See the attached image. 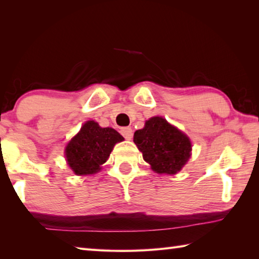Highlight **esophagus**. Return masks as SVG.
Returning a JSON list of instances; mask_svg holds the SVG:
<instances>
[{"instance_id": "34e87169", "label": "esophagus", "mask_w": 259, "mask_h": 259, "mask_svg": "<svg viewBox=\"0 0 259 259\" xmlns=\"http://www.w3.org/2000/svg\"><path fill=\"white\" fill-rule=\"evenodd\" d=\"M120 134H122L126 140H131L133 136V131L131 127H122L120 128Z\"/></svg>"}]
</instances>
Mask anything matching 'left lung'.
<instances>
[{
  "label": "left lung",
  "mask_w": 259,
  "mask_h": 259,
  "mask_svg": "<svg viewBox=\"0 0 259 259\" xmlns=\"http://www.w3.org/2000/svg\"><path fill=\"white\" fill-rule=\"evenodd\" d=\"M134 143L158 174H176L191 156L188 137L159 116L149 118L144 128L135 132Z\"/></svg>",
  "instance_id": "obj_1"
}]
</instances>
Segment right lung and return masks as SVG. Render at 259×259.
<instances>
[{
	"label": "right lung",
	"instance_id": "right-lung-1",
	"mask_svg": "<svg viewBox=\"0 0 259 259\" xmlns=\"http://www.w3.org/2000/svg\"><path fill=\"white\" fill-rule=\"evenodd\" d=\"M123 140L115 130L102 128L94 120H89L67 144V163L76 175L94 174L106 162L114 145Z\"/></svg>",
	"mask_w": 259,
	"mask_h": 259
}]
</instances>
